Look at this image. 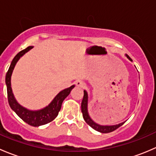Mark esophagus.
I'll list each match as a JSON object with an SVG mask.
<instances>
[{"label":"esophagus","instance_id":"esophagus-1","mask_svg":"<svg viewBox=\"0 0 156 156\" xmlns=\"http://www.w3.org/2000/svg\"><path fill=\"white\" fill-rule=\"evenodd\" d=\"M76 85L78 86V87H81L82 88H84L85 87V84H84L83 81H76Z\"/></svg>","mask_w":156,"mask_h":156}]
</instances>
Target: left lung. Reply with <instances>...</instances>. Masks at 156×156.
I'll return each mask as SVG.
<instances>
[{
    "mask_svg": "<svg viewBox=\"0 0 156 156\" xmlns=\"http://www.w3.org/2000/svg\"><path fill=\"white\" fill-rule=\"evenodd\" d=\"M126 56L130 61H132V59H130V57L128 55H126ZM81 112H82L84 120L85 121L86 123H87L90 127H91L93 129H94V130H97V131L103 133H110V132L114 131V130H115L116 129L119 128V127H121L124 123H125V122H124V123H121L117 125H113V126H102V125H97V124H96L95 122H93L92 119L90 118L87 112V94L85 90H84V97H83L82 102H81Z\"/></svg>",
    "mask_w": 156,
    "mask_h": 156,
    "instance_id": "8db88e82",
    "label": "left lung"
}]
</instances>
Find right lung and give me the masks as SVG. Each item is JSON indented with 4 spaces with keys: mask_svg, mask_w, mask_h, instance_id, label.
Segmentation results:
<instances>
[{
    "mask_svg": "<svg viewBox=\"0 0 156 156\" xmlns=\"http://www.w3.org/2000/svg\"><path fill=\"white\" fill-rule=\"evenodd\" d=\"M31 48H32L31 46L28 47L27 48L21 50L20 53H18L16 55V56L13 58L12 62H11L10 68H9L7 74H6V84H7V99H8V103L10 108L16 113L17 115L22 120L24 121L28 125L33 127H38L41 126V125H44L50 123V122H51L52 121H53L56 119V116L58 115V113L60 111L62 102L68 97L72 88L75 87V85L71 86L70 87L66 88V89L59 92L56 96V97L53 99V101L48 105V106H47V107H45L41 110L30 111V110L26 109V108H23V106H20L17 103L16 100H15L13 94L12 93L10 83L11 75H12V70H13L17 61L20 59V58L23 54H25L26 52L29 51Z\"/></svg>",
    "mask_w": 156,
    "mask_h": 156,
    "instance_id": "add662e5",
    "label": "right lung"
}]
</instances>
